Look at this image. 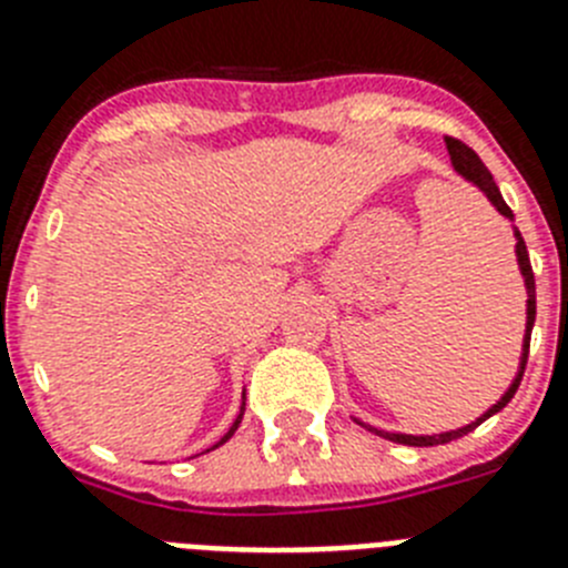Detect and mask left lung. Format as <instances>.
Instances as JSON below:
<instances>
[{
	"label": "left lung",
	"instance_id": "1",
	"mask_svg": "<svg viewBox=\"0 0 568 568\" xmlns=\"http://www.w3.org/2000/svg\"><path fill=\"white\" fill-rule=\"evenodd\" d=\"M446 148H449V155H453L455 170H458V173L464 175V179H469L471 184H478V187L486 193V199H489V202L495 204V207H498V213L509 215V219H511V210L506 207L504 195H500L498 184H495V179H491V173H489V170H486V164L480 162V155L475 153V150H471V148H466V144L460 142V139H453V135H446ZM518 261H520V273H524V278H526V293H529V307H526V344H524V361H520V375H518V378H515V384L509 386V393H506L504 398L498 400V404L491 406V409L484 415V418H478V420H475V424L464 426V429H455V433H444V435H395V433H381V429H373V426H366V424H364L366 429H369V433L384 435V438L395 440V444H406V446H438V444H449V440H458V438H464V435H469L471 429H475V426H480L486 418H489V415L500 413V409H504V406L509 404L511 395L518 393L520 378H524V366H526V358H529L531 327H535V273H531L529 250H526V244H524V239H520V233H518ZM358 424H361V420H358Z\"/></svg>",
	"mask_w": 568,
	"mask_h": 568
}]
</instances>
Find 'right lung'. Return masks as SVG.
<instances>
[{
	"mask_svg": "<svg viewBox=\"0 0 568 568\" xmlns=\"http://www.w3.org/2000/svg\"><path fill=\"white\" fill-rule=\"evenodd\" d=\"M241 415H244V406H241V413H239V418H235V424H233V426H230V433H227V435H224V438H222V440H219V444H215V446H222V444H224V440H230V438H233V433H235V429H239V424H241Z\"/></svg>",
	"mask_w": 568,
	"mask_h": 568,
	"instance_id": "1",
	"label": "right lung"
}]
</instances>
